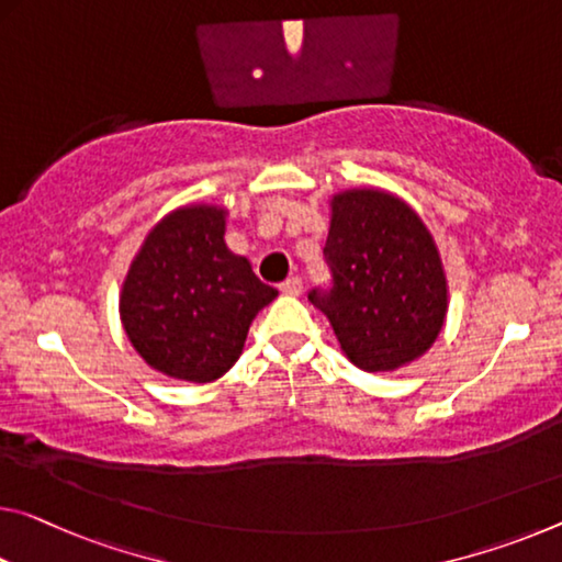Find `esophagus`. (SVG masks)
Instances as JSON below:
<instances>
[{
  "instance_id": "esophagus-1",
  "label": "esophagus",
  "mask_w": 562,
  "mask_h": 562,
  "mask_svg": "<svg viewBox=\"0 0 562 562\" xmlns=\"http://www.w3.org/2000/svg\"><path fill=\"white\" fill-rule=\"evenodd\" d=\"M302 288H305V282H302V278H288L282 284H280V292L282 295H300Z\"/></svg>"
}]
</instances>
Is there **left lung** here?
Wrapping results in <instances>:
<instances>
[{
	"label": "left lung",
	"mask_w": 562,
	"mask_h": 562,
	"mask_svg": "<svg viewBox=\"0 0 562 562\" xmlns=\"http://www.w3.org/2000/svg\"><path fill=\"white\" fill-rule=\"evenodd\" d=\"M323 252L333 282L307 300L327 315L347 360L387 372L430 350L448 280L432 235L403 200L382 190L335 194Z\"/></svg>",
	"instance_id": "obj_1"
}]
</instances>
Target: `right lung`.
I'll return each instance as SVG.
<instances>
[{"instance_id": "add662e5", "label": "right lung", "mask_w": 562, "mask_h": 562, "mask_svg": "<svg viewBox=\"0 0 562 562\" xmlns=\"http://www.w3.org/2000/svg\"><path fill=\"white\" fill-rule=\"evenodd\" d=\"M225 215L192 204L159 220L122 284L124 333L149 368L212 382L233 368L255 315L278 297L225 245Z\"/></svg>"}]
</instances>
